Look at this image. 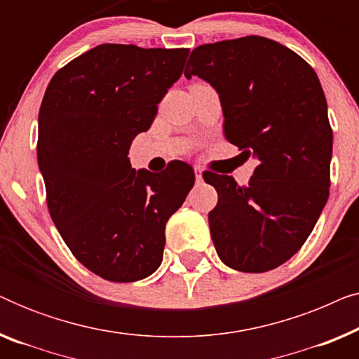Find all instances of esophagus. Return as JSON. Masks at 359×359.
<instances>
[{"label": "esophagus", "mask_w": 359, "mask_h": 359, "mask_svg": "<svg viewBox=\"0 0 359 359\" xmlns=\"http://www.w3.org/2000/svg\"><path fill=\"white\" fill-rule=\"evenodd\" d=\"M194 176H196V183H203V170L199 166H194Z\"/></svg>", "instance_id": "esophagus-1"}]
</instances>
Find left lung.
Returning a JSON list of instances; mask_svg holds the SVG:
<instances>
[{"label": "left lung", "mask_w": 359, "mask_h": 359, "mask_svg": "<svg viewBox=\"0 0 359 359\" xmlns=\"http://www.w3.org/2000/svg\"><path fill=\"white\" fill-rule=\"evenodd\" d=\"M184 76L219 93L224 134L257 168L247 186L205 171L219 194L209 212L219 258L264 273L299 252L325 208L333 134L313 68L271 39L247 36L191 52Z\"/></svg>", "instance_id": "8db88e82"}]
</instances>
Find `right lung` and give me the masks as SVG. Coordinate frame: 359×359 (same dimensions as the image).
I'll list each match as a JSON object with an SVG mask.
<instances>
[{"label":"right lung","mask_w":359,"mask_h":359,"mask_svg":"<svg viewBox=\"0 0 359 359\" xmlns=\"http://www.w3.org/2000/svg\"><path fill=\"white\" fill-rule=\"evenodd\" d=\"M188 53L101 43L60 68L43 95L37 161L48 212L78 262L107 281H139L158 269L165 225L194 184L184 161L160 175L127 158Z\"/></svg>","instance_id":"obj_1"}]
</instances>
